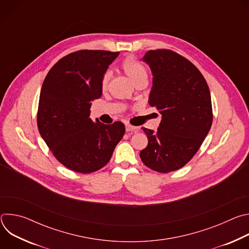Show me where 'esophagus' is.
<instances>
[{"label": "esophagus", "instance_id": "esophagus-1", "mask_svg": "<svg viewBox=\"0 0 249 249\" xmlns=\"http://www.w3.org/2000/svg\"><path fill=\"white\" fill-rule=\"evenodd\" d=\"M137 130H138V128H137V127L132 126L131 124H126V131H127V132H131V131L136 132Z\"/></svg>", "mask_w": 249, "mask_h": 249}]
</instances>
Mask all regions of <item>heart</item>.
Here are the masks:
<instances>
[{
  "instance_id": "1",
  "label": "heart",
  "mask_w": 249,
  "mask_h": 249,
  "mask_svg": "<svg viewBox=\"0 0 249 249\" xmlns=\"http://www.w3.org/2000/svg\"><path fill=\"white\" fill-rule=\"evenodd\" d=\"M120 68L123 71V73L129 78V80L135 85L142 81H146L147 79L146 67L133 56L126 57L121 62ZM108 82H109V74L105 73L102 76L100 81V88L102 90H105L106 88H107Z\"/></svg>"
}]
</instances>
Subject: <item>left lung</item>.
I'll return each instance as SVG.
<instances>
[{"instance_id": "obj_1", "label": "left lung", "mask_w": 249, "mask_h": 249, "mask_svg": "<svg viewBox=\"0 0 249 249\" xmlns=\"http://www.w3.org/2000/svg\"><path fill=\"white\" fill-rule=\"evenodd\" d=\"M143 61L153 73L149 104L160 112L161 120L157 131L143 128L149 143L140 157L149 168L167 173L189 162L209 133L210 89L200 71L172 50H150Z\"/></svg>"}]
</instances>
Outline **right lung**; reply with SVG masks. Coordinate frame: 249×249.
<instances>
[{
    "instance_id": "obj_1",
    "label": "right lung",
    "mask_w": 249,
    "mask_h": 249,
    "mask_svg": "<svg viewBox=\"0 0 249 249\" xmlns=\"http://www.w3.org/2000/svg\"><path fill=\"white\" fill-rule=\"evenodd\" d=\"M119 52L80 50L60 59L48 72L39 96L38 131L67 168L91 173L110 160L125 133L122 122L105 125L89 118L100 81Z\"/></svg>"
}]
</instances>
